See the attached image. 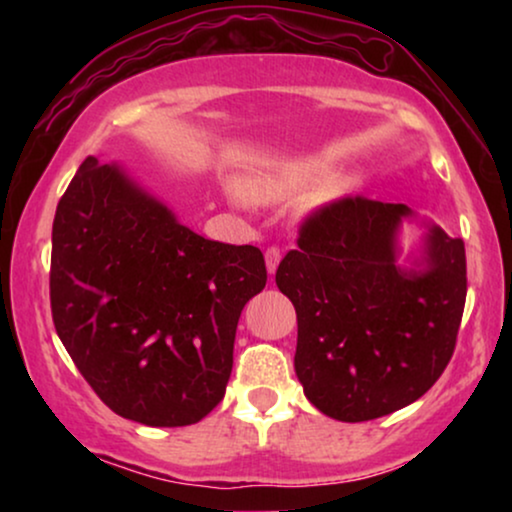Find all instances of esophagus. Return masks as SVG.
I'll return each mask as SVG.
<instances>
[{
	"instance_id": "34e87169",
	"label": "esophagus",
	"mask_w": 512,
	"mask_h": 512,
	"mask_svg": "<svg viewBox=\"0 0 512 512\" xmlns=\"http://www.w3.org/2000/svg\"><path fill=\"white\" fill-rule=\"evenodd\" d=\"M279 258H282V251H279V247H268V251H265V265H268L270 275H275Z\"/></svg>"
}]
</instances>
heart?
<instances>
[{
  "mask_svg": "<svg viewBox=\"0 0 512 512\" xmlns=\"http://www.w3.org/2000/svg\"><path fill=\"white\" fill-rule=\"evenodd\" d=\"M331 160L324 156H303L284 160L270 170H263L247 179L244 191L256 202H282L291 195L305 191L307 186L317 184L319 179L328 177L331 172ZM352 186V179L347 177H328L317 191H314L310 205H328V202L342 198Z\"/></svg>",
  "mask_w": 512,
  "mask_h": 512,
  "instance_id": "heart-1",
  "label": "heart"
}]
</instances>
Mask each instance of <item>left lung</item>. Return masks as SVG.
<instances>
[{
    "instance_id": "8db88e82",
    "label": "left lung",
    "mask_w": 512,
    "mask_h": 512,
    "mask_svg": "<svg viewBox=\"0 0 512 512\" xmlns=\"http://www.w3.org/2000/svg\"><path fill=\"white\" fill-rule=\"evenodd\" d=\"M394 202L340 198L298 230L275 282L298 317L296 375L314 408L368 422L415 403L454 354L466 303L461 237L429 226L422 261L403 270Z\"/></svg>"
}]
</instances>
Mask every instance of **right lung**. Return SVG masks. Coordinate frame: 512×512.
<instances>
[{
    "label": "right lung",
    "instance_id": "1",
    "mask_svg": "<svg viewBox=\"0 0 512 512\" xmlns=\"http://www.w3.org/2000/svg\"><path fill=\"white\" fill-rule=\"evenodd\" d=\"M265 282L261 249L205 240L95 156L55 209V331L102 403L132 422L188 426L221 403L237 321Z\"/></svg>",
    "mask_w": 512,
    "mask_h": 512
}]
</instances>
